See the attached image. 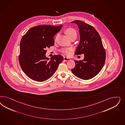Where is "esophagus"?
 Here are the masks:
<instances>
[{
	"label": "esophagus",
	"mask_w": 125,
	"mask_h": 125,
	"mask_svg": "<svg viewBox=\"0 0 125 125\" xmlns=\"http://www.w3.org/2000/svg\"><path fill=\"white\" fill-rule=\"evenodd\" d=\"M64 60L65 61H70L71 60V59L70 58H69L68 57H64Z\"/></svg>",
	"instance_id": "esophagus-1"
}]
</instances>
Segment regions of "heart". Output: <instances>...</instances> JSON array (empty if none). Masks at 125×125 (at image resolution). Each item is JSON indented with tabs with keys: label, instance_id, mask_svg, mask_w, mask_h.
I'll list each match as a JSON object with an SVG mask.
<instances>
[{
	"label": "heart",
	"instance_id": "obj_1",
	"mask_svg": "<svg viewBox=\"0 0 125 125\" xmlns=\"http://www.w3.org/2000/svg\"><path fill=\"white\" fill-rule=\"evenodd\" d=\"M64 32L68 36L70 39L73 37L77 36V32L76 30L72 28H68L65 30ZM72 51V49L69 48L62 49L60 51L61 52L62 54H64L66 56H69L70 55V52Z\"/></svg>",
	"mask_w": 125,
	"mask_h": 125
}]
</instances>
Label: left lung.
I'll use <instances>...</instances> for the list:
<instances>
[{
    "mask_svg": "<svg viewBox=\"0 0 125 125\" xmlns=\"http://www.w3.org/2000/svg\"><path fill=\"white\" fill-rule=\"evenodd\" d=\"M79 28L80 41L75 55H84L82 60L75 61L73 73L81 79H91L100 72L104 64L106 52L98 32L92 26L80 20L72 21Z\"/></svg>",
    "mask_w": 125,
    "mask_h": 125,
    "instance_id": "obj_1",
    "label": "left lung"
}]
</instances>
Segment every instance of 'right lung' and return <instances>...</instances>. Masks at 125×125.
Returning <instances> with one entry per match:
<instances>
[{"instance_id": "right-lung-1", "label": "right lung", "mask_w": 125, "mask_h": 125, "mask_svg": "<svg viewBox=\"0 0 125 125\" xmlns=\"http://www.w3.org/2000/svg\"><path fill=\"white\" fill-rule=\"evenodd\" d=\"M62 27L50 25H39L29 29L21 38L19 62L25 74L38 82L46 81L52 76L63 60L60 55L49 58L47 51L54 44L53 37Z\"/></svg>"}]
</instances>
